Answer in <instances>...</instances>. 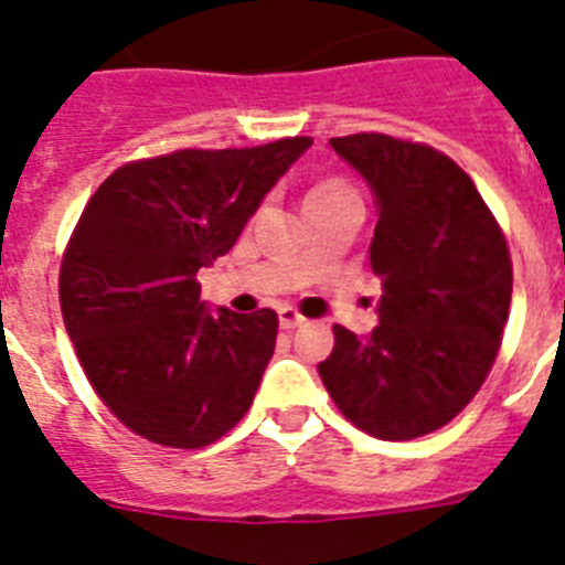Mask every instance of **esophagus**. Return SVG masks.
<instances>
[{"instance_id":"34e87169","label":"esophagus","mask_w":565,"mask_h":565,"mask_svg":"<svg viewBox=\"0 0 565 565\" xmlns=\"http://www.w3.org/2000/svg\"><path fill=\"white\" fill-rule=\"evenodd\" d=\"M299 326H306V317H302L297 308H291V306L279 308V328H282V331H294V328H299Z\"/></svg>"}]
</instances>
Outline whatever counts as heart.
<instances>
[{"label": "heart", "mask_w": 565, "mask_h": 565, "mask_svg": "<svg viewBox=\"0 0 565 565\" xmlns=\"http://www.w3.org/2000/svg\"><path fill=\"white\" fill-rule=\"evenodd\" d=\"M348 194H356L351 189V183L342 181V178H326V181L313 183L311 192L306 194V203L313 201H337V198H348Z\"/></svg>", "instance_id": "b5f03b06"}]
</instances>
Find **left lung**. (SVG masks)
I'll use <instances>...</instances> for the list:
<instances>
[{
    "instance_id": "obj_1",
    "label": "left lung",
    "mask_w": 565,
    "mask_h": 565,
    "mask_svg": "<svg viewBox=\"0 0 565 565\" xmlns=\"http://www.w3.org/2000/svg\"><path fill=\"white\" fill-rule=\"evenodd\" d=\"M371 183L382 279L367 339L333 326L319 376L344 418L382 441L427 436L481 391L512 302L507 237L472 178L438 149L384 132L331 138Z\"/></svg>"
}]
</instances>
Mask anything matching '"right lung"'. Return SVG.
<instances>
[{
  "instance_id": "add662e5",
  "label": "right lung",
  "mask_w": 565,
  "mask_h": 565,
  "mask_svg": "<svg viewBox=\"0 0 565 565\" xmlns=\"http://www.w3.org/2000/svg\"><path fill=\"white\" fill-rule=\"evenodd\" d=\"M311 143L129 161L84 206L58 271L64 328L98 398L147 441L201 450L252 407L279 319L206 311L198 271L234 246Z\"/></svg>"
}]
</instances>
